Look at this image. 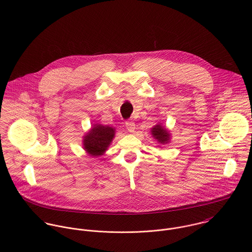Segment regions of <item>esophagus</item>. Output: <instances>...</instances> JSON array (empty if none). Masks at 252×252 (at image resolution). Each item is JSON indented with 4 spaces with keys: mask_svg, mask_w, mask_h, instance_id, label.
Instances as JSON below:
<instances>
[{
    "mask_svg": "<svg viewBox=\"0 0 252 252\" xmlns=\"http://www.w3.org/2000/svg\"><path fill=\"white\" fill-rule=\"evenodd\" d=\"M126 129L130 133H134L136 130V124L133 121H128V122H126Z\"/></svg>",
    "mask_w": 252,
    "mask_h": 252,
    "instance_id": "obj_1",
    "label": "esophagus"
}]
</instances>
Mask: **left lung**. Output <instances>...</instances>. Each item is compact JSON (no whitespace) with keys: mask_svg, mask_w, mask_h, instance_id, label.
Masks as SVG:
<instances>
[{"mask_svg":"<svg viewBox=\"0 0 252 252\" xmlns=\"http://www.w3.org/2000/svg\"><path fill=\"white\" fill-rule=\"evenodd\" d=\"M150 133H151L152 137L155 140H157V142L159 144H167L171 142L170 131L165 126H162V124H160V123L153 126L150 130Z\"/></svg>","mask_w":252,"mask_h":252,"instance_id":"obj_1","label":"left lung"}]
</instances>
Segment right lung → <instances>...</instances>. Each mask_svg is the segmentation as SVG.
Here are the masks:
<instances>
[{"label": "right lung", "instance_id": "right-lung-1", "mask_svg": "<svg viewBox=\"0 0 252 252\" xmlns=\"http://www.w3.org/2000/svg\"><path fill=\"white\" fill-rule=\"evenodd\" d=\"M114 136L115 128L100 123L93 124L91 129L83 136V149L88 155L99 157L108 150Z\"/></svg>", "mask_w": 252, "mask_h": 252}]
</instances>
